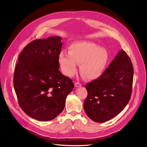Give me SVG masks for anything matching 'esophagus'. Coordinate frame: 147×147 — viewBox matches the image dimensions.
Returning a JSON list of instances; mask_svg holds the SVG:
<instances>
[{"instance_id": "1", "label": "esophagus", "mask_w": 147, "mask_h": 147, "mask_svg": "<svg viewBox=\"0 0 147 147\" xmlns=\"http://www.w3.org/2000/svg\"><path fill=\"white\" fill-rule=\"evenodd\" d=\"M74 86H75V87H79L81 86L82 85H81V84L79 83V82H75V83H74Z\"/></svg>"}]
</instances>
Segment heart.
I'll list each match as a JSON object with an SVG mask.
<instances>
[{"label": "heart", "instance_id": "obj_1", "mask_svg": "<svg viewBox=\"0 0 147 147\" xmlns=\"http://www.w3.org/2000/svg\"><path fill=\"white\" fill-rule=\"evenodd\" d=\"M107 51L89 41H76L70 45L68 53L61 51L59 55V63L61 71L69 77L77 72V64H79L80 73L89 79L100 76L108 62Z\"/></svg>", "mask_w": 147, "mask_h": 147}]
</instances>
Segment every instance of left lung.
<instances>
[{
    "label": "left lung",
    "instance_id": "1",
    "mask_svg": "<svg viewBox=\"0 0 147 147\" xmlns=\"http://www.w3.org/2000/svg\"><path fill=\"white\" fill-rule=\"evenodd\" d=\"M133 74L130 58L120 50L101 76L86 85L84 109L87 116L103 123L121 112L131 98Z\"/></svg>",
    "mask_w": 147,
    "mask_h": 147
}]
</instances>
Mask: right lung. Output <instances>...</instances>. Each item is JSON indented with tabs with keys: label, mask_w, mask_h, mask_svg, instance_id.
Here are the masks:
<instances>
[{
	"label": "right lung",
	"mask_w": 147,
	"mask_h": 147,
	"mask_svg": "<svg viewBox=\"0 0 147 147\" xmlns=\"http://www.w3.org/2000/svg\"><path fill=\"white\" fill-rule=\"evenodd\" d=\"M60 36L32 41L22 50L14 72L19 105L27 115L40 121L53 120L62 112L74 84L59 71Z\"/></svg>",
	"instance_id": "obj_1"
}]
</instances>
